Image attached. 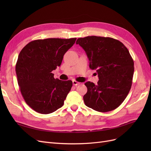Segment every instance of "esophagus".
I'll list each match as a JSON object with an SVG mask.
<instances>
[{
  "label": "esophagus",
  "instance_id": "obj_1",
  "mask_svg": "<svg viewBox=\"0 0 151 151\" xmlns=\"http://www.w3.org/2000/svg\"><path fill=\"white\" fill-rule=\"evenodd\" d=\"M72 83H73V85L75 86H78V85L80 84V83H79V82H77V81H75V80H73L72 81Z\"/></svg>",
  "mask_w": 151,
  "mask_h": 151
}]
</instances>
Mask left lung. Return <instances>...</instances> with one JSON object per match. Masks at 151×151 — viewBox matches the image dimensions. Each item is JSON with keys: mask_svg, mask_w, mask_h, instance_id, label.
I'll list each match as a JSON object with an SVG mask.
<instances>
[{"mask_svg": "<svg viewBox=\"0 0 151 151\" xmlns=\"http://www.w3.org/2000/svg\"><path fill=\"white\" fill-rule=\"evenodd\" d=\"M76 44L83 48L96 70L98 84L88 81L83 99L87 106L99 112L118 108L129 94L132 84L134 63L129 50L121 42L109 37L86 36L78 38Z\"/></svg>", "mask_w": 151, "mask_h": 151, "instance_id": "obj_1", "label": "left lung"}]
</instances>
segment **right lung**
Returning <instances> with one entry per match:
<instances>
[{"mask_svg":"<svg viewBox=\"0 0 151 151\" xmlns=\"http://www.w3.org/2000/svg\"><path fill=\"white\" fill-rule=\"evenodd\" d=\"M76 39L36 40L20 52L16 65L17 83L25 102L35 111L49 114L63 105L72 82L55 79L52 72Z\"/></svg>","mask_w":151,"mask_h":151,"instance_id":"add662e5","label":"right lung"}]
</instances>
